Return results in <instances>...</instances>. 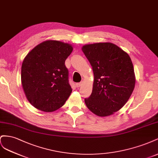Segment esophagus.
<instances>
[{
  "mask_svg": "<svg viewBox=\"0 0 158 158\" xmlns=\"http://www.w3.org/2000/svg\"><path fill=\"white\" fill-rule=\"evenodd\" d=\"M82 83H83V82H79V83H77L75 84V86H76V87H81V85H82Z\"/></svg>",
  "mask_w": 158,
  "mask_h": 158,
  "instance_id": "34e87169",
  "label": "esophagus"
}]
</instances>
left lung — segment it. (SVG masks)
Masks as SVG:
<instances>
[{
    "mask_svg": "<svg viewBox=\"0 0 158 158\" xmlns=\"http://www.w3.org/2000/svg\"><path fill=\"white\" fill-rule=\"evenodd\" d=\"M94 73L91 95L85 98L88 109L99 116H109L123 107L133 92L135 76L127 53L112 43H97L82 48Z\"/></svg>",
    "mask_w": 158,
    "mask_h": 158,
    "instance_id": "left-lung-1",
    "label": "left lung"
}]
</instances>
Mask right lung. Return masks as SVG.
I'll use <instances>...</instances> for the list:
<instances>
[{
  "instance_id": "1",
  "label": "right lung",
  "mask_w": 158,
  "mask_h": 158,
  "mask_svg": "<svg viewBox=\"0 0 158 158\" xmlns=\"http://www.w3.org/2000/svg\"><path fill=\"white\" fill-rule=\"evenodd\" d=\"M73 47L56 40L31 49L22 62L21 81L28 101L36 109L52 112L65 104L71 93L65 61Z\"/></svg>"
}]
</instances>
